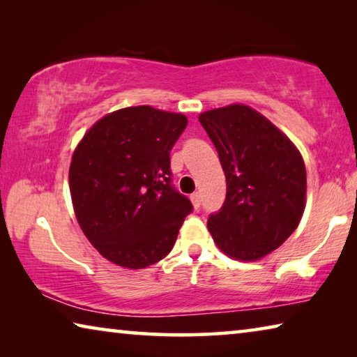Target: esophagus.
Returning a JSON list of instances; mask_svg holds the SVG:
<instances>
[{"label":"esophagus","mask_w":357,"mask_h":357,"mask_svg":"<svg viewBox=\"0 0 357 357\" xmlns=\"http://www.w3.org/2000/svg\"><path fill=\"white\" fill-rule=\"evenodd\" d=\"M190 200H192L193 208L198 209V208L202 206V193H200V192H195V193H192V195H190Z\"/></svg>","instance_id":"1"}]
</instances>
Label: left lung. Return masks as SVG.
<instances>
[{"label":"left lung","mask_w":357,"mask_h":357,"mask_svg":"<svg viewBox=\"0 0 357 357\" xmlns=\"http://www.w3.org/2000/svg\"><path fill=\"white\" fill-rule=\"evenodd\" d=\"M227 178L222 208L208 219L214 243L228 257L255 261L298 228L307 173L287 135L253 108L233 104L202 113Z\"/></svg>","instance_id":"1"}]
</instances>
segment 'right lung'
<instances>
[{
	"label": "right lung",
	"mask_w": 357,
	"mask_h": 357,
	"mask_svg": "<svg viewBox=\"0 0 357 357\" xmlns=\"http://www.w3.org/2000/svg\"><path fill=\"white\" fill-rule=\"evenodd\" d=\"M184 114L129 107L99 119L69 168L72 204L84 236L108 261L143 269L167 257L192 203L172 184L170 151Z\"/></svg>",
	"instance_id": "right-lung-1"
}]
</instances>
